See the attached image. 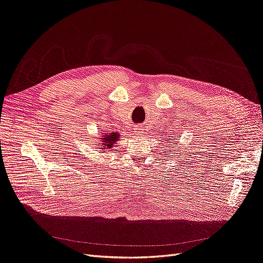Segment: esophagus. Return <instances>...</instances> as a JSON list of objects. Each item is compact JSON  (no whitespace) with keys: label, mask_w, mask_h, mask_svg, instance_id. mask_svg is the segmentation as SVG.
I'll return each mask as SVG.
<instances>
[{"label":"esophagus","mask_w":263,"mask_h":263,"mask_svg":"<svg viewBox=\"0 0 263 263\" xmlns=\"http://www.w3.org/2000/svg\"><path fill=\"white\" fill-rule=\"evenodd\" d=\"M135 133H137V135H140L141 133H143L142 128H140V126H135Z\"/></svg>","instance_id":"1"}]
</instances>
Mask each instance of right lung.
Instances as JSON below:
<instances>
[{"label":"right lung","mask_w":263,"mask_h":263,"mask_svg":"<svg viewBox=\"0 0 263 263\" xmlns=\"http://www.w3.org/2000/svg\"><path fill=\"white\" fill-rule=\"evenodd\" d=\"M101 137L99 138V143H97L96 146L99 147V149H101V153L106 151H110L114 145L116 144V142L119 140L120 135L118 132H110V133H103L100 134Z\"/></svg>","instance_id":"obj_1"}]
</instances>
